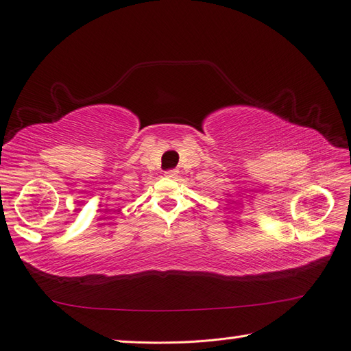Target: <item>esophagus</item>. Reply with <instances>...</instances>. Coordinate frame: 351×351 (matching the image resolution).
Returning a JSON list of instances; mask_svg holds the SVG:
<instances>
[{
  "label": "esophagus",
  "mask_w": 351,
  "mask_h": 351,
  "mask_svg": "<svg viewBox=\"0 0 351 351\" xmlns=\"http://www.w3.org/2000/svg\"><path fill=\"white\" fill-rule=\"evenodd\" d=\"M177 176H178L177 169H169V171L165 173V177H168V178H177Z\"/></svg>",
  "instance_id": "1"
}]
</instances>
